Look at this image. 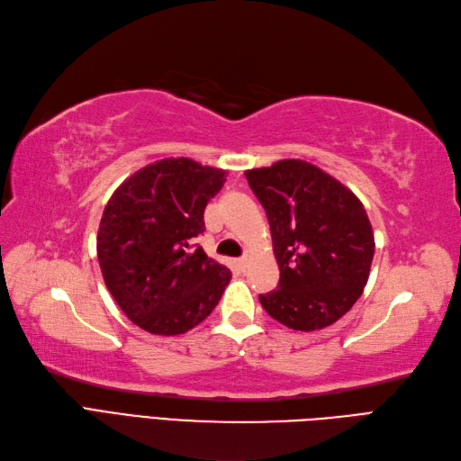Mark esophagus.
<instances>
[{"label": "esophagus", "mask_w": 461, "mask_h": 461, "mask_svg": "<svg viewBox=\"0 0 461 461\" xmlns=\"http://www.w3.org/2000/svg\"><path fill=\"white\" fill-rule=\"evenodd\" d=\"M248 265H249V253H246V256H244V258H240V259H238V267H240V268H242V271H244V268H248Z\"/></svg>", "instance_id": "1"}]
</instances>
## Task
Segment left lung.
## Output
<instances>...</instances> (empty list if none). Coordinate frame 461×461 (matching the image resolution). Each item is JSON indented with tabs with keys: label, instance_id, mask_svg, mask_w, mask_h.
<instances>
[{
	"label": "left lung",
	"instance_id": "obj_1",
	"mask_svg": "<svg viewBox=\"0 0 461 461\" xmlns=\"http://www.w3.org/2000/svg\"><path fill=\"white\" fill-rule=\"evenodd\" d=\"M267 212L280 268L263 309L292 330H322L362 295L374 259V232L362 202L326 171L303 160L248 169Z\"/></svg>",
	"mask_w": 461,
	"mask_h": 461
}]
</instances>
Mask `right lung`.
<instances>
[{"label":"right lung","instance_id":"obj_1","mask_svg":"<svg viewBox=\"0 0 461 461\" xmlns=\"http://www.w3.org/2000/svg\"><path fill=\"white\" fill-rule=\"evenodd\" d=\"M227 171L166 158L135 171L110 196L97 234L108 292L139 328L179 336L215 309L230 271L193 246Z\"/></svg>","mask_w":461,"mask_h":461}]
</instances>
